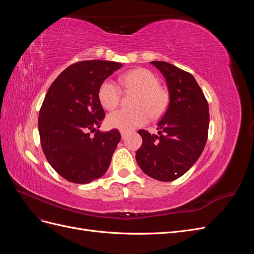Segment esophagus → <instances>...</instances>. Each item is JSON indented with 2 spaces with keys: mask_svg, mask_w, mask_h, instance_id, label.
I'll use <instances>...</instances> for the list:
<instances>
[{
  "mask_svg": "<svg viewBox=\"0 0 254 254\" xmlns=\"http://www.w3.org/2000/svg\"><path fill=\"white\" fill-rule=\"evenodd\" d=\"M121 135H122V139H125V137L127 136V133L126 132H122Z\"/></svg>",
  "mask_w": 254,
  "mask_h": 254,
  "instance_id": "obj_1",
  "label": "esophagus"
}]
</instances>
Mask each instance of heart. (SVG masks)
Masks as SVG:
<instances>
[{"mask_svg":"<svg viewBox=\"0 0 254 254\" xmlns=\"http://www.w3.org/2000/svg\"><path fill=\"white\" fill-rule=\"evenodd\" d=\"M121 86L125 90L137 93L134 110H117L107 117L109 128L118 129L122 132H129L147 123L149 115L158 118L164 112L168 103L167 92L160 87L157 76L147 68H134L120 76ZM122 91L118 83L105 80L98 89V99L105 109L112 110L121 101Z\"/></svg>","mask_w":254,"mask_h":254,"instance_id":"b5f03b06","label":"heart"}]
</instances>
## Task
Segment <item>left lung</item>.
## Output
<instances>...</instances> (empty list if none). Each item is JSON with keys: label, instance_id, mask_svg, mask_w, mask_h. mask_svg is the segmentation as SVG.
<instances>
[{"label": "left lung", "instance_id": "left-lung-1", "mask_svg": "<svg viewBox=\"0 0 254 254\" xmlns=\"http://www.w3.org/2000/svg\"><path fill=\"white\" fill-rule=\"evenodd\" d=\"M166 79L170 105L158 123V134L139 130L142 146L135 159L141 170L159 181L186 174L203 151L209 131V104L194 76L164 61H151Z\"/></svg>", "mask_w": 254, "mask_h": 254}]
</instances>
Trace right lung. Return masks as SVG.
<instances>
[{"label":"right lung","instance_id":"add662e5","mask_svg":"<svg viewBox=\"0 0 254 254\" xmlns=\"http://www.w3.org/2000/svg\"><path fill=\"white\" fill-rule=\"evenodd\" d=\"M122 64L105 60L76 63L54 80L38 120L41 147L51 166L67 181L86 184L107 172L121 141L119 130L99 128L105 111L98 89Z\"/></svg>","mask_w":254,"mask_h":254}]
</instances>
